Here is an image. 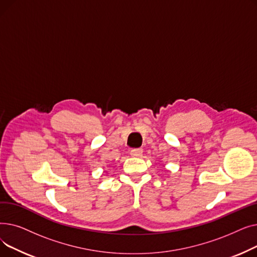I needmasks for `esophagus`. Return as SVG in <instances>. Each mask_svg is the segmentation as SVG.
Returning a JSON list of instances; mask_svg holds the SVG:
<instances>
[{
	"mask_svg": "<svg viewBox=\"0 0 257 257\" xmlns=\"http://www.w3.org/2000/svg\"><path fill=\"white\" fill-rule=\"evenodd\" d=\"M130 154L131 156H134V157H139L143 154V149H141V148H139V149H132L130 151Z\"/></svg>",
	"mask_w": 257,
	"mask_h": 257,
	"instance_id": "obj_1",
	"label": "esophagus"
}]
</instances>
